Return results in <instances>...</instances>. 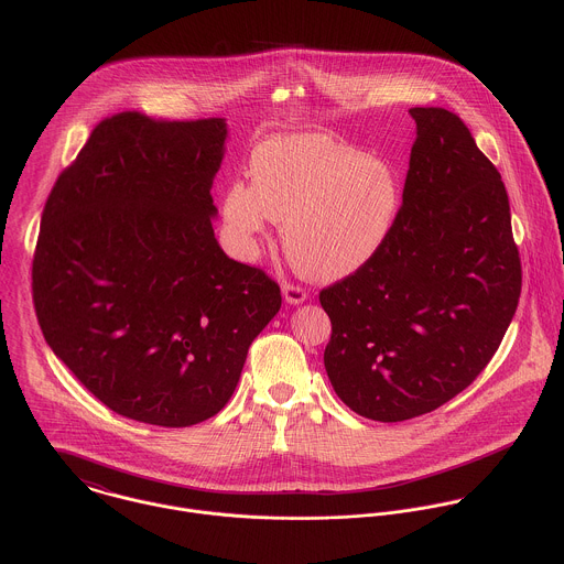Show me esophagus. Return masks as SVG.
Returning a JSON list of instances; mask_svg holds the SVG:
<instances>
[{
    "label": "esophagus",
    "mask_w": 564,
    "mask_h": 564,
    "mask_svg": "<svg viewBox=\"0 0 564 564\" xmlns=\"http://www.w3.org/2000/svg\"><path fill=\"white\" fill-rule=\"evenodd\" d=\"M282 295H284V300L289 302V304H304L306 300H308V295H306V291L300 286V284H291V282H284L282 284Z\"/></svg>",
    "instance_id": "34e87169"
}]
</instances>
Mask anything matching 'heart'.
<instances>
[{
    "mask_svg": "<svg viewBox=\"0 0 564 564\" xmlns=\"http://www.w3.org/2000/svg\"><path fill=\"white\" fill-rule=\"evenodd\" d=\"M249 171L251 182H232L224 197L235 247L253 256L275 221L284 226L289 258L317 280L360 269L387 241L400 210L393 166L325 134L269 139L256 148Z\"/></svg>",
    "mask_w": 564,
    "mask_h": 564,
    "instance_id": "1",
    "label": "heart"
}]
</instances>
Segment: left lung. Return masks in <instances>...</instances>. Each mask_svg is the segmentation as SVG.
Segmentation results:
<instances>
[{"label":"left lung","mask_w":564,"mask_h":564,"mask_svg":"<svg viewBox=\"0 0 564 564\" xmlns=\"http://www.w3.org/2000/svg\"><path fill=\"white\" fill-rule=\"evenodd\" d=\"M416 139L382 247L319 293L336 395L360 416L405 421L465 391L521 295L508 193L463 119L410 108Z\"/></svg>","instance_id":"obj_1"}]
</instances>
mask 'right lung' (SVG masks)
I'll return each instance as SVG.
<instances>
[{
  "label": "right lung",
  "mask_w": 564,
  "mask_h": 564,
  "mask_svg": "<svg viewBox=\"0 0 564 564\" xmlns=\"http://www.w3.org/2000/svg\"><path fill=\"white\" fill-rule=\"evenodd\" d=\"M226 119H104L56 180L32 260L52 351L117 414L186 427L232 398L282 295L215 239Z\"/></svg>",
  "instance_id": "obj_1"
}]
</instances>
